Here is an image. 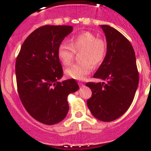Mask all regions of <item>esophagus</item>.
Masks as SVG:
<instances>
[{"label":"esophagus","mask_w":151,"mask_h":151,"mask_svg":"<svg viewBox=\"0 0 151 151\" xmlns=\"http://www.w3.org/2000/svg\"><path fill=\"white\" fill-rule=\"evenodd\" d=\"M78 85H80V87H83V86H84V84H83V83H80V82H79V83H78Z\"/></svg>","instance_id":"1"}]
</instances>
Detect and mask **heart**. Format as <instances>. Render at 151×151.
<instances>
[{
    "mask_svg": "<svg viewBox=\"0 0 151 151\" xmlns=\"http://www.w3.org/2000/svg\"><path fill=\"white\" fill-rule=\"evenodd\" d=\"M107 47L103 39H98L91 32H83L68 40V45L61 43L57 51L58 58L63 66H69L74 54H79L80 63L66 68V76L69 78L83 80L92 71L93 66H99L106 57Z\"/></svg>",
    "mask_w": 151,
    "mask_h": 151,
    "instance_id": "b5f03b06",
    "label": "heart"
}]
</instances>
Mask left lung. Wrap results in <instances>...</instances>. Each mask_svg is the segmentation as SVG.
<instances>
[{"mask_svg":"<svg viewBox=\"0 0 151 151\" xmlns=\"http://www.w3.org/2000/svg\"><path fill=\"white\" fill-rule=\"evenodd\" d=\"M106 39V57L94 78L106 83H88L92 96L87 105L99 121L109 122L127 111L139 84V72L133 47L122 33L109 25H101Z\"/></svg>","mask_w":151,"mask_h":151,"instance_id":"left-lung-1","label":"left lung"}]
</instances>
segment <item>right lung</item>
<instances>
[{
	"label": "right lung",
	"instance_id": "add662e5",
	"mask_svg": "<svg viewBox=\"0 0 151 151\" xmlns=\"http://www.w3.org/2000/svg\"><path fill=\"white\" fill-rule=\"evenodd\" d=\"M69 25H44L27 37L17 57L15 71L19 99L27 112L47 125L60 122L69 106L67 96L79 89L74 79L63 82L57 51L72 32Z\"/></svg>",
	"mask_w": 151,
	"mask_h": 151
}]
</instances>
